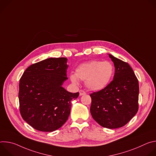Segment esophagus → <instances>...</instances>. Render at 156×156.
Listing matches in <instances>:
<instances>
[{
	"label": "esophagus",
	"mask_w": 156,
	"mask_h": 156,
	"mask_svg": "<svg viewBox=\"0 0 156 156\" xmlns=\"http://www.w3.org/2000/svg\"><path fill=\"white\" fill-rule=\"evenodd\" d=\"M79 93H80V96L86 94V92H85L84 91H83V90H80Z\"/></svg>",
	"instance_id": "34e87169"
}]
</instances>
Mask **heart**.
<instances>
[{"instance_id": "heart-1", "label": "heart", "mask_w": 156, "mask_h": 156, "mask_svg": "<svg viewBox=\"0 0 156 156\" xmlns=\"http://www.w3.org/2000/svg\"><path fill=\"white\" fill-rule=\"evenodd\" d=\"M114 74V66L109 61L91 60L80 64L75 73H70L71 81L78 85L79 79L84 81L86 86L91 91H99L106 87Z\"/></svg>"}]
</instances>
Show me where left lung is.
Instances as JSON below:
<instances>
[{
  "mask_svg": "<svg viewBox=\"0 0 156 156\" xmlns=\"http://www.w3.org/2000/svg\"><path fill=\"white\" fill-rule=\"evenodd\" d=\"M108 55L115 66L114 80L104 90L90 94V112L101 126L115 129L125 125L136 114L139 83L128 63Z\"/></svg>",
  "mask_w": 156,
  "mask_h": 156,
  "instance_id": "1",
  "label": "left lung"
}]
</instances>
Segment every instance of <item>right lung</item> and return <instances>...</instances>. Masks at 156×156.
<instances>
[{"mask_svg": "<svg viewBox=\"0 0 156 156\" xmlns=\"http://www.w3.org/2000/svg\"><path fill=\"white\" fill-rule=\"evenodd\" d=\"M68 67L65 57L49 58L30 65L21 77L20 114L34 129L52 132L68 120L72 101L79 96L62 86L68 79Z\"/></svg>", "mask_w": 156, "mask_h": 156, "instance_id": "obj_1", "label": "right lung"}]
</instances>
